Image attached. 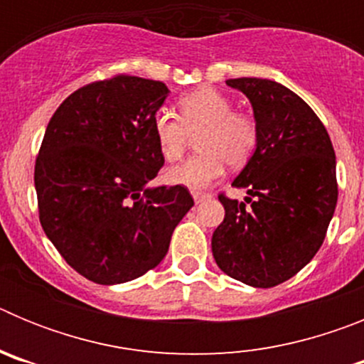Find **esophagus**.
I'll return each instance as SVG.
<instances>
[{
    "label": "esophagus",
    "instance_id": "esophagus-1",
    "mask_svg": "<svg viewBox=\"0 0 364 364\" xmlns=\"http://www.w3.org/2000/svg\"><path fill=\"white\" fill-rule=\"evenodd\" d=\"M193 198H195V202H197V204H200L202 200H205V198H210V195H208V193L193 191Z\"/></svg>",
    "mask_w": 364,
    "mask_h": 364
}]
</instances>
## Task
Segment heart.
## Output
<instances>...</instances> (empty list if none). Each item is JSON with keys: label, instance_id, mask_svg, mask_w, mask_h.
<instances>
[{"label": "heart", "instance_id": "1", "mask_svg": "<svg viewBox=\"0 0 364 364\" xmlns=\"http://www.w3.org/2000/svg\"><path fill=\"white\" fill-rule=\"evenodd\" d=\"M178 118L173 112H156L153 131L162 156L169 162L180 159L189 134H197L200 154L169 167L166 180L175 186L200 191L224 173V162L240 167L257 147L259 129L246 112L233 111V102L211 87H202L178 100Z\"/></svg>", "mask_w": 364, "mask_h": 364}]
</instances>
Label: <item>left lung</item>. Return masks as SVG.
Masks as SVG:
<instances>
[{
  "label": "left lung",
  "instance_id": "8db88e82",
  "mask_svg": "<svg viewBox=\"0 0 364 364\" xmlns=\"http://www.w3.org/2000/svg\"><path fill=\"white\" fill-rule=\"evenodd\" d=\"M226 83L250 100L259 140L231 184L247 197H218L226 217L211 252L230 277L272 288L319 252L337 204L336 153L323 122L288 87L262 78Z\"/></svg>",
  "mask_w": 364,
  "mask_h": 364
}]
</instances>
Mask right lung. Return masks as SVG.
Wrapping results in <instances>:
<instances>
[{
  "instance_id": "1",
  "label": "right lung",
  "mask_w": 364,
  "mask_h": 364,
  "mask_svg": "<svg viewBox=\"0 0 364 364\" xmlns=\"http://www.w3.org/2000/svg\"><path fill=\"white\" fill-rule=\"evenodd\" d=\"M167 95L162 82L114 76L74 91L45 131L34 167L41 228L96 284L159 266L195 204L184 186H149L164 166L153 120Z\"/></svg>"
}]
</instances>
